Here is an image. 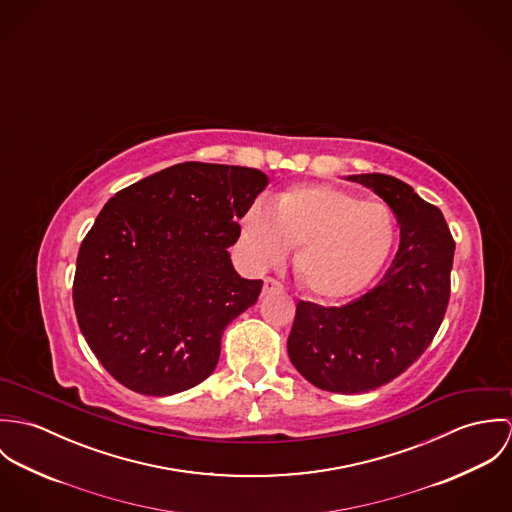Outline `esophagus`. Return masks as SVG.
Masks as SVG:
<instances>
[{
    "label": "esophagus",
    "instance_id": "34e87169",
    "mask_svg": "<svg viewBox=\"0 0 512 512\" xmlns=\"http://www.w3.org/2000/svg\"><path fill=\"white\" fill-rule=\"evenodd\" d=\"M284 286L276 278H266L264 280V293L282 292Z\"/></svg>",
    "mask_w": 512,
    "mask_h": 512
}]
</instances>
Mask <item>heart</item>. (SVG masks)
I'll return each mask as SVG.
<instances>
[{
  "instance_id": "obj_1",
  "label": "heart",
  "mask_w": 512,
  "mask_h": 512,
  "mask_svg": "<svg viewBox=\"0 0 512 512\" xmlns=\"http://www.w3.org/2000/svg\"><path fill=\"white\" fill-rule=\"evenodd\" d=\"M396 238L392 209L333 185H301L280 193L272 213L250 207L242 242L258 266L284 260L297 246L293 274L305 292L343 299L363 292L384 266Z\"/></svg>"
}]
</instances>
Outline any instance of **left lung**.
<instances>
[{
  "mask_svg": "<svg viewBox=\"0 0 512 512\" xmlns=\"http://www.w3.org/2000/svg\"><path fill=\"white\" fill-rule=\"evenodd\" d=\"M386 201L400 224L398 252L365 295L323 307L299 301L288 339L293 366L317 388L361 394L400 376L443 321L455 240L436 205L384 173L351 175Z\"/></svg>",
  "mask_w": 512,
  "mask_h": 512,
  "instance_id": "obj_1",
  "label": "left lung"
}]
</instances>
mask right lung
<instances>
[{"label":"right lung","instance_id":"1","mask_svg":"<svg viewBox=\"0 0 512 512\" xmlns=\"http://www.w3.org/2000/svg\"><path fill=\"white\" fill-rule=\"evenodd\" d=\"M266 185L258 169L187 161L104 205L78 250L73 301L88 347L120 384L169 396L215 370L226 325L264 286L240 278L226 248Z\"/></svg>","mask_w":512,"mask_h":512}]
</instances>
